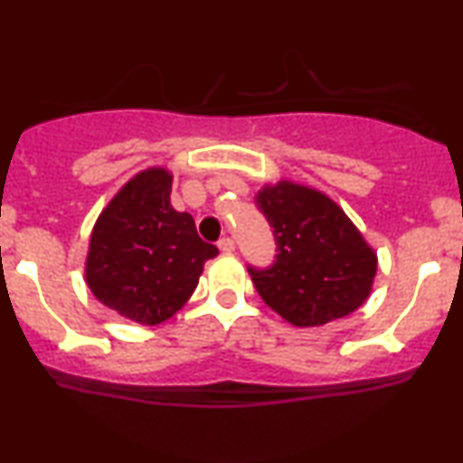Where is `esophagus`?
<instances>
[{
  "instance_id": "1",
  "label": "esophagus",
  "mask_w": 463,
  "mask_h": 463,
  "mask_svg": "<svg viewBox=\"0 0 463 463\" xmlns=\"http://www.w3.org/2000/svg\"><path fill=\"white\" fill-rule=\"evenodd\" d=\"M217 248H220L224 254H231L235 252V241H232L231 237H222L220 241H217Z\"/></svg>"
}]
</instances>
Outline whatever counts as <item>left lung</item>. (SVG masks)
<instances>
[{
  "mask_svg": "<svg viewBox=\"0 0 463 463\" xmlns=\"http://www.w3.org/2000/svg\"><path fill=\"white\" fill-rule=\"evenodd\" d=\"M274 228L276 261L248 268L265 305L294 326H322L368 300L376 252L359 228L322 191L279 180L257 194Z\"/></svg>",
  "mask_w": 463,
  "mask_h": 463,
  "instance_id": "left-lung-1",
  "label": "left lung"
}]
</instances>
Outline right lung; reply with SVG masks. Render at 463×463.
Wrapping results in <instances>:
<instances>
[{"instance_id":"obj_1","label":"right lung","mask_w":463,"mask_h":463,"mask_svg":"<svg viewBox=\"0 0 463 463\" xmlns=\"http://www.w3.org/2000/svg\"><path fill=\"white\" fill-rule=\"evenodd\" d=\"M172 178L150 167L117 191L95 222L84 263L95 298L143 326L183 309L220 252L198 237L194 217L172 206Z\"/></svg>"}]
</instances>
